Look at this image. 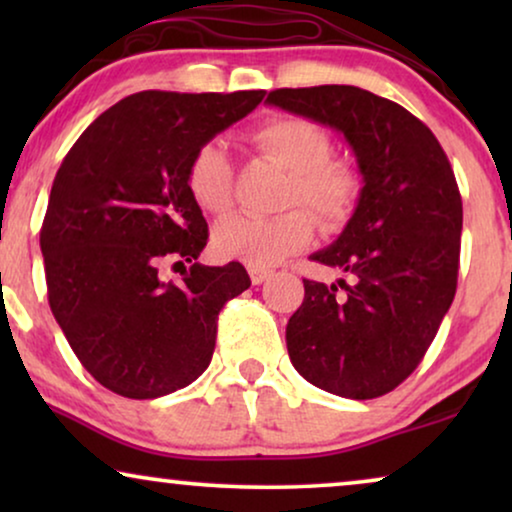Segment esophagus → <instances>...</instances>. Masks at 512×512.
Instances as JSON below:
<instances>
[{
    "label": "esophagus",
    "mask_w": 512,
    "mask_h": 512,
    "mask_svg": "<svg viewBox=\"0 0 512 512\" xmlns=\"http://www.w3.org/2000/svg\"><path fill=\"white\" fill-rule=\"evenodd\" d=\"M249 277H251V284H263L265 279L270 277V270H261V268H249Z\"/></svg>",
    "instance_id": "obj_1"
}]
</instances>
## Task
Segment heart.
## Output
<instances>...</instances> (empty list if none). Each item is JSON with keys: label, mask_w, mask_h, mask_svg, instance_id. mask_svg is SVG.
Returning <instances> with one entry per match:
<instances>
[{"label": "heart", "mask_w": 512, "mask_h": 512, "mask_svg": "<svg viewBox=\"0 0 512 512\" xmlns=\"http://www.w3.org/2000/svg\"><path fill=\"white\" fill-rule=\"evenodd\" d=\"M251 142L289 170L286 207L305 205L326 228H340L352 219L363 193L361 172L347 160L331 158V135L321 125L310 118L277 116L265 121ZM186 188L202 212H228L233 205V163L226 146L212 139L195 149L186 167ZM310 212L296 207L277 216H230L214 228V254L268 270L312 242Z\"/></svg>", "instance_id": "obj_1"}]
</instances>
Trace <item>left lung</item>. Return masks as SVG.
Masks as SVG:
<instances>
[{
    "mask_svg": "<svg viewBox=\"0 0 512 512\" xmlns=\"http://www.w3.org/2000/svg\"><path fill=\"white\" fill-rule=\"evenodd\" d=\"M265 102L342 132L363 177L345 230L312 254L347 279H303V305L286 324L293 368L342 398L389 394L424 359L457 291L461 195L450 160L419 118L370 90L279 88Z\"/></svg>",
    "mask_w": 512,
    "mask_h": 512,
    "instance_id": "left-lung-1",
    "label": "left lung"
}]
</instances>
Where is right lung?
<instances>
[{
  "mask_svg": "<svg viewBox=\"0 0 512 512\" xmlns=\"http://www.w3.org/2000/svg\"><path fill=\"white\" fill-rule=\"evenodd\" d=\"M263 95L135 93L88 125L55 174L39 237L48 303L83 368L118 396L198 380L221 307L249 289L240 263H198L209 233L186 167ZM163 260L189 263L181 285L159 279Z\"/></svg>",
  "mask_w": 512,
  "mask_h": 512,
  "instance_id": "add662e5",
  "label": "right lung"
}]
</instances>
